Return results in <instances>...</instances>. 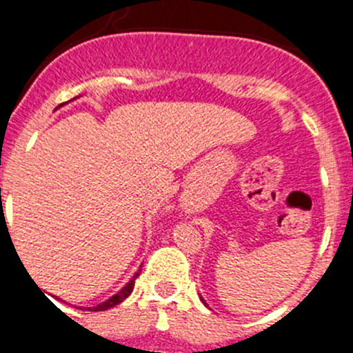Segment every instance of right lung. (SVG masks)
I'll list each match as a JSON object with an SVG mask.
<instances>
[{
  "instance_id": "add662e5",
  "label": "right lung",
  "mask_w": 353,
  "mask_h": 353,
  "mask_svg": "<svg viewBox=\"0 0 353 353\" xmlns=\"http://www.w3.org/2000/svg\"><path fill=\"white\" fill-rule=\"evenodd\" d=\"M139 274H141V270H139V272L136 274V276H134L129 283H127L125 288L120 290V292H118L117 295H113V297L109 299V301L102 302L101 305H97V307H93V310H95V311H104V310H109V307H113V305H117V304H120V302L125 301V299L130 295V292H132V290H134V283H136V277H138Z\"/></svg>"
}]
</instances>
